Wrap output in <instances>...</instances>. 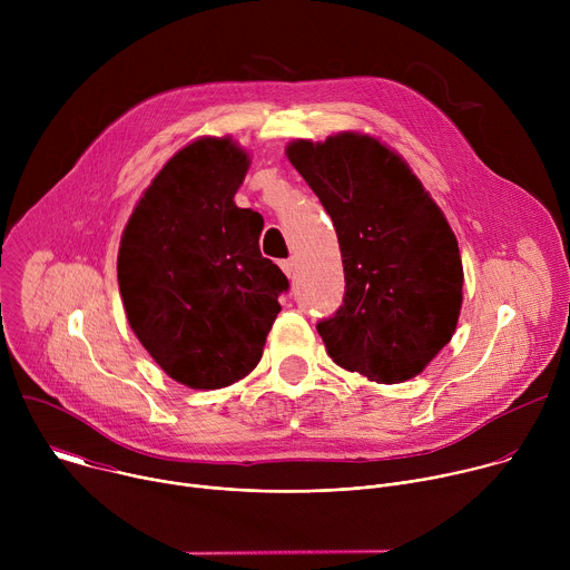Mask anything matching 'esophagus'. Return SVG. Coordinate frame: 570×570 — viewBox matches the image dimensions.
I'll return each instance as SVG.
<instances>
[{"instance_id":"34e87169","label":"esophagus","mask_w":570,"mask_h":570,"mask_svg":"<svg viewBox=\"0 0 570 570\" xmlns=\"http://www.w3.org/2000/svg\"><path fill=\"white\" fill-rule=\"evenodd\" d=\"M279 266H282V271H284L288 277H293V273H295V259H284V262H279Z\"/></svg>"}]
</instances>
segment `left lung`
<instances>
[{
	"label": "left lung",
	"mask_w": 570,
	"mask_h": 570,
	"mask_svg": "<svg viewBox=\"0 0 570 570\" xmlns=\"http://www.w3.org/2000/svg\"><path fill=\"white\" fill-rule=\"evenodd\" d=\"M338 234L345 295L317 322L334 363L376 383L420 374L462 306L455 234L405 161L367 135L286 148Z\"/></svg>",
	"instance_id": "left-lung-1"
}]
</instances>
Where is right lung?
<instances>
[{
    "label": "right lung",
    "mask_w": 570,
    "mask_h": 570,
    "mask_svg": "<svg viewBox=\"0 0 570 570\" xmlns=\"http://www.w3.org/2000/svg\"><path fill=\"white\" fill-rule=\"evenodd\" d=\"M248 155L227 137L176 153L135 207L117 279L135 336L176 381L214 390L255 370L286 275L259 250L262 214L234 205Z\"/></svg>",
    "instance_id": "obj_1"
}]
</instances>
